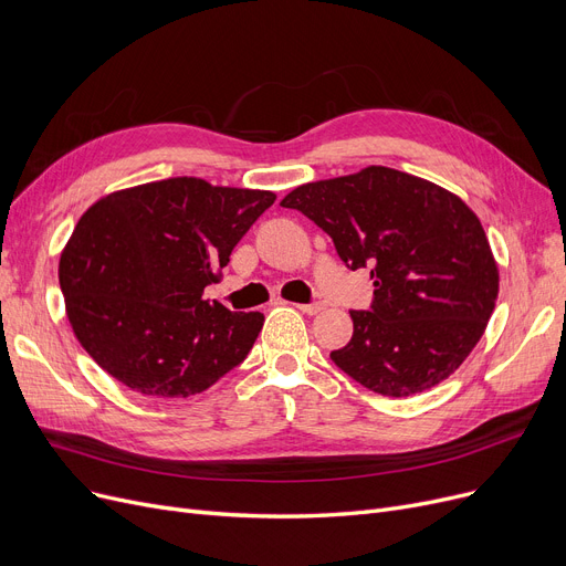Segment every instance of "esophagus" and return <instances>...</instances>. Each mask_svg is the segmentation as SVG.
<instances>
[{
    "instance_id": "esophagus-1",
    "label": "esophagus",
    "mask_w": 566,
    "mask_h": 566,
    "mask_svg": "<svg viewBox=\"0 0 566 566\" xmlns=\"http://www.w3.org/2000/svg\"><path fill=\"white\" fill-rule=\"evenodd\" d=\"M298 307L303 314H310V316H314V314H318L321 310H323V305L321 303H310V305H295Z\"/></svg>"
}]
</instances>
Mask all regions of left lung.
<instances>
[{
  "label": "left lung",
  "instance_id": "left-lung-1",
  "mask_svg": "<svg viewBox=\"0 0 566 566\" xmlns=\"http://www.w3.org/2000/svg\"><path fill=\"white\" fill-rule=\"evenodd\" d=\"M280 203L328 233L350 271L371 268V310L350 312L353 337L331 353L344 374L382 397H410L463 365L500 282L484 227L463 199L371 165L298 186Z\"/></svg>",
  "mask_w": 566,
  "mask_h": 566
}]
</instances>
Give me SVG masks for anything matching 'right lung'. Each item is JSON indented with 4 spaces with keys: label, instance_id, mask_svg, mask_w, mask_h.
<instances>
[{
    "label": "right lung",
    "instance_id": "obj_1",
    "mask_svg": "<svg viewBox=\"0 0 566 566\" xmlns=\"http://www.w3.org/2000/svg\"><path fill=\"white\" fill-rule=\"evenodd\" d=\"M275 192L176 176L86 208L59 259L66 316L82 348L133 392L186 399L241 365L261 312L203 301L235 243Z\"/></svg>",
    "mask_w": 566,
    "mask_h": 566
}]
</instances>
